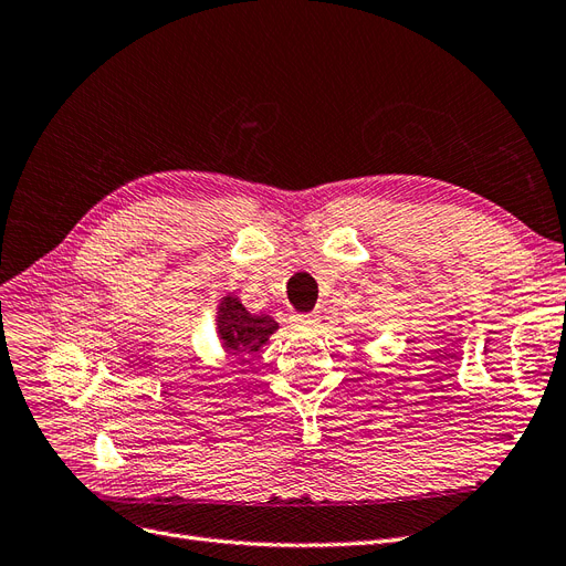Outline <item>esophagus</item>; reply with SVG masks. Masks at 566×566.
I'll return each instance as SVG.
<instances>
[{
  "label": "esophagus",
  "mask_w": 566,
  "mask_h": 566,
  "mask_svg": "<svg viewBox=\"0 0 566 566\" xmlns=\"http://www.w3.org/2000/svg\"><path fill=\"white\" fill-rule=\"evenodd\" d=\"M293 323L297 325V328H312V325L318 323V316L316 314H295Z\"/></svg>",
  "instance_id": "34e87169"
}]
</instances>
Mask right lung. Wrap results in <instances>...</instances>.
<instances>
[{
	"label": "right lung",
	"mask_w": 566,
	"mask_h": 566,
	"mask_svg": "<svg viewBox=\"0 0 566 566\" xmlns=\"http://www.w3.org/2000/svg\"><path fill=\"white\" fill-rule=\"evenodd\" d=\"M279 331V323L271 316L250 314L235 295H224L217 306V335L221 347L233 354L260 352L266 339Z\"/></svg>",
	"instance_id": "obj_1"
}]
</instances>
